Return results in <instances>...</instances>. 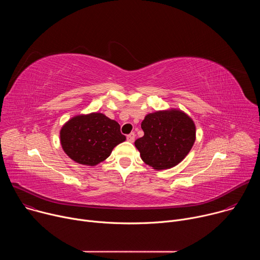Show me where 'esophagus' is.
<instances>
[{
    "label": "esophagus",
    "instance_id": "obj_1",
    "mask_svg": "<svg viewBox=\"0 0 260 260\" xmlns=\"http://www.w3.org/2000/svg\"><path fill=\"white\" fill-rule=\"evenodd\" d=\"M135 137H136L135 133H131L129 135H127V136H126V139H127V141H128V142L133 143V142L135 141Z\"/></svg>",
    "mask_w": 260,
    "mask_h": 260
}]
</instances>
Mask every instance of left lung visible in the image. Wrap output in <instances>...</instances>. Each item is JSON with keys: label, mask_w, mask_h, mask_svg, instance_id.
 <instances>
[{"label": "left lung", "mask_w": 260, "mask_h": 260, "mask_svg": "<svg viewBox=\"0 0 260 260\" xmlns=\"http://www.w3.org/2000/svg\"><path fill=\"white\" fill-rule=\"evenodd\" d=\"M141 127L144 136L135 142L142 160L155 170L177 166L196 141L192 119L179 110L157 111L146 115Z\"/></svg>", "instance_id": "1"}]
</instances>
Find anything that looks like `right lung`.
Returning <instances> with one entry per match:
<instances>
[{
  "label": "right lung",
  "mask_w": 260,
  "mask_h": 260,
  "mask_svg": "<svg viewBox=\"0 0 260 260\" xmlns=\"http://www.w3.org/2000/svg\"><path fill=\"white\" fill-rule=\"evenodd\" d=\"M125 141L120 125L102 113L78 115L60 129V143L66 154L81 165L104 161L113 148Z\"/></svg>",
  "instance_id": "obj_1"
}]
</instances>
